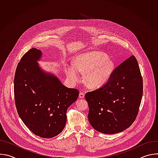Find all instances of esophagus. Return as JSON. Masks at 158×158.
<instances>
[{
	"instance_id": "esophagus-1",
	"label": "esophagus",
	"mask_w": 158,
	"mask_h": 158,
	"mask_svg": "<svg viewBox=\"0 0 158 158\" xmlns=\"http://www.w3.org/2000/svg\"><path fill=\"white\" fill-rule=\"evenodd\" d=\"M84 95H85V94H84L83 93L81 92V93H79V98H81V99H82V98H84Z\"/></svg>"
}]
</instances>
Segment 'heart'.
Returning a JSON list of instances; mask_svg holds the SVG:
<instances>
[{"label": "heart", "instance_id": "obj_1", "mask_svg": "<svg viewBox=\"0 0 158 158\" xmlns=\"http://www.w3.org/2000/svg\"><path fill=\"white\" fill-rule=\"evenodd\" d=\"M114 68V62L110 57L99 51H89L77 55L73 65L65 66V73L71 82H77L79 74L84 73L85 84L91 88L104 85L110 78Z\"/></svg>", "mask_w": 158, "mask_h": 158}]
</instances>
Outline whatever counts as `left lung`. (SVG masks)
Masks as SVG:
<instances>
[{
	"label": "left lung",
	"mask_w": 158,
	"mask_h": 158,
	"mask_svg": "<svg viewBox=\"0 0 158 158\" xmlns=\"http://www.w3.org/2000/svg\"><path fill=\"white\" fill-rule=\"evenodd\" d=\"M143 88L139 65L132 56L114 69L102 86L85 94L92 127L107 134L128 128L138 113Z\"/></svg>",
	"instance_id": "8db88e82"
}]
</instances>
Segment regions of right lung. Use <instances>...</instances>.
Returning a JSON list of instances; mask_svg holds the SVG:
<instances>
[{
	"instance_id": "add662e5",
	"label": "right lung",
	"mask_w": 158,
	"mask_h": 158,
	"mask_svg": "<svg viewBox=\"0 0 158 158\" xmlns=\"http://www.w3.org/2000/svg\"><path fill=\"white\" fill-rule=\"evenodd\" d=\"M41 51L32 48L21 58L14 77V97L19 117L37 136L51 138L64 129L66 112L79 96L53 73L42 69Z\"/></svg>"
}]
</instances>
